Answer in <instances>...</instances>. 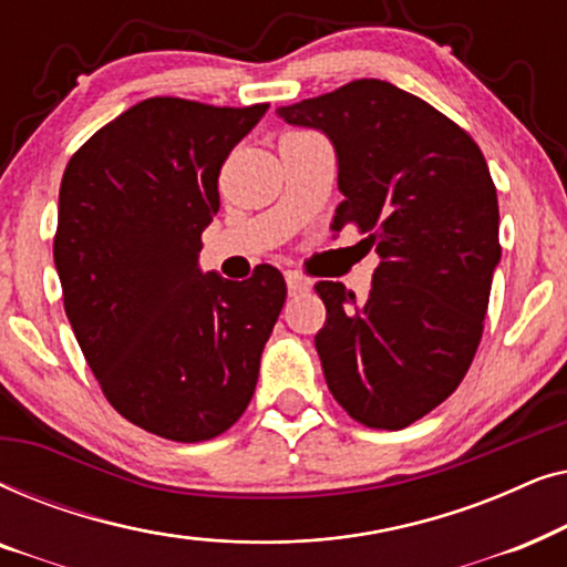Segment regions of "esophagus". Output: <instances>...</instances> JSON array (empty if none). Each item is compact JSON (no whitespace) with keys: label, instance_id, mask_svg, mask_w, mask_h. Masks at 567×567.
I'll use <instances>...</instances> for the list:
<instances>
[{"label":"esophagus","instance_id":"1","mask_svg":"<svg viewBox=\"0 0 567 567\" xmlns=\"http://www.w3.org/2000/svg\"><path fill=\"white\" fill-rule=\"evenodd\" d=\"M286 286H289L291 297H299V293L309 291V281H307V278H301L299 274H293V270H289V274H286Z\"/></svg>","mask_w":567,"mask_h":567}]
</instances>
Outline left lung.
<instances>
[{
    "instance_id": "1",
    "label": "left lung",
    "mask_w": 567,
    "mask_h": 567,
    "mask_svg": "<svg viewBox=\"0 0 567 567\" xmlns=\"http://www.w3.org/2000/svg\"><path fill=\"white\" fill-rule=\"evenodd\" d=\"M330 138L343 193L330 227L355 224L379 266L369 297L320 281L315 336L332 398L369 429L400 431L467 374L501 262L498 196L480 146L436 107L382 80L278 107Z\"/></svg>"
}]
</instances>
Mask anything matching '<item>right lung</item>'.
Wrapping results in <instances>:
<instances>
[{
    "label": "right lung",
    "mask_w": 567,
    "mask_h": 567,
    "mask_svg": "<svg viewBox=\"0 0 567 567\" xmlns=\"http://www.w3.org/2000/svg\"><path fill=\"white\" fill-rule=\"evenodd\" d=\"M268 105L150 97L69 159L53 262L72 330L105 398L138 429L196 444L250 405L286 281L198 266L219 169Z\"/></svg>",
    "instance_id": "right-lung-1"
}]
</instances>
